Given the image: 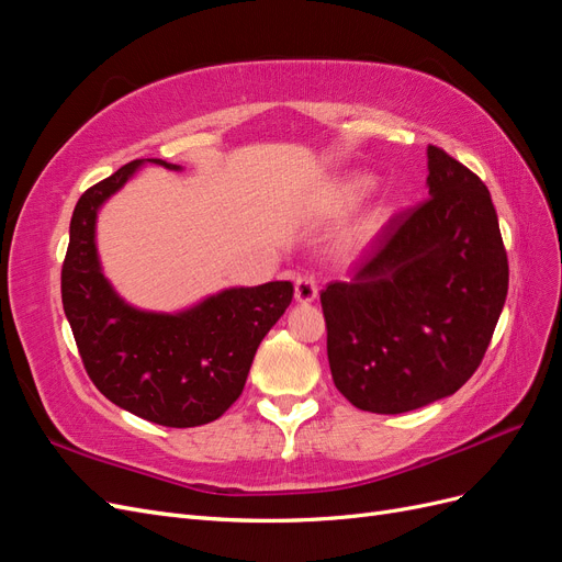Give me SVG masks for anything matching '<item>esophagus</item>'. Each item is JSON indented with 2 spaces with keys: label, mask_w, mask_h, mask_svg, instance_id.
Listing matches in <instances>:
<instances>
[{
  "label": "esophagus",
  "mask_w": 562,
  "mask_h": 562,
  "mask_svg": "<svg viewBox=\"0 0 562 562\" xmlns=\"http://www.w3.org/2000/svg\"><path fill=\"white\" fill-rule=\"evenodd\" d=\"M316 295H318V288H316L314 277L302 274V277L295 279V300H297V302L310 304V302L316 300Z\"/></svg>",
  "instance_id": "esophagus-1"
}]
</instances>
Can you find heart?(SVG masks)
I'll return each instance as SVG.
<instances>
[{
    "instance_id": "b5f03b06",
    "label": "heart",
    "mask_w": 562,
    "mask_h": 562,
    "mask_svg": "<svg viewBox=\"0 0 562 562\" xmlns=\"http://www.w3.org/2000/svg\"><path fill=\"white\" fill-rule=\"evenodd\" d=\"M372 187V178L366 173H356V176H347L342 180H337L335 184H330V190L323 196V209L328 213H342L353 209ZM386 217V209L384 206H375L366 213V217L361 220V234H370L375 232Z\"/></svg>"
}]
</instances>
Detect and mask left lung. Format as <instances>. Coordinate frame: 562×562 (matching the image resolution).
<instances>
[{"label": "left lung", "instance_id": "obj_1", "mask_svg": "<svg viewBox=\"0 0 562 562\" xmlns=\"http://www.w3.org/2000/svg\"><path fill=\"white\" fill-rule=\"evenodd\" d=\"M429 199L398 213L321 291L333 382L359 411L398 415L446 398L481 366L508 291L483 180L429 145Z\"/></svg>", "mask_w": 562, "mask_h": 562}]
</instances>
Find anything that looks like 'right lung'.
<instances>
[{"mask_svg":"<svg viewBox=\"0 0 562 562\" xmlns=\"http://www.w3.org/2000/svg\"><path fill=\"white\" fill-rule=\"evenodd\" d=\"M135 159L77 201L63 262V310L91 382L114 405L161 427H201L241 396L262 337L293 300L291 281L225 288L178 314L143 312L114 293L95 248V220L143 164Z\"/></svg>","mask_w":562,"mask_h":562,"instance_id":"obj_1","label":"right lung"}]
</instances>
